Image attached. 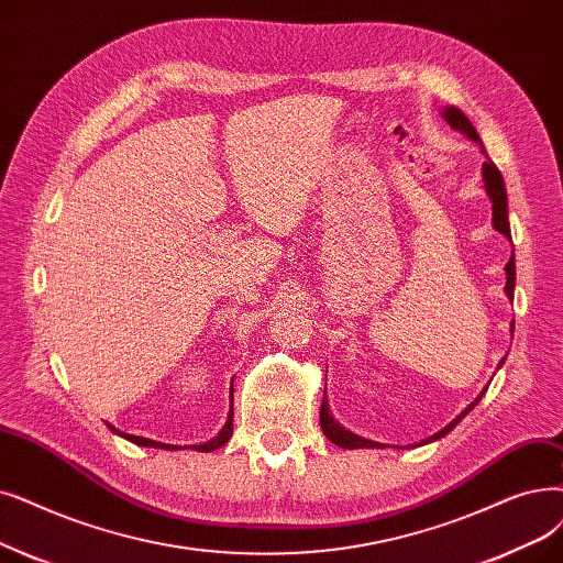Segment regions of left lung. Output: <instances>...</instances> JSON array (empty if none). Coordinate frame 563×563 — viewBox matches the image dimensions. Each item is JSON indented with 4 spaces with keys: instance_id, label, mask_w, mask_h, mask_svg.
Returning <instances> with one entry per match:
<instances>
[{
    "instance_id": "1",
    "label": "left lung",
    "mask_w": 563,
    "mask_h": 563,
    "mask_svg": "<svg viewBox=\"0 0 563 563\" xmlns=\"http://www.w3.org/2000/svg\"><path fill=\"white\" fill-rule=\"evenodd\" d=\"M442 117H444V121H446V124H449L453 131H460L462 135H467L470 140H474L476 144H481V154L485 156V163H483V167H481V169H483V186H485L487 198H490V202H493V228L510 241L508 198H506V186H504L501 173L497 169V165H495L490 158H487L483 140L478 137L474 124H472V121H470L467 117H464V112H462L460 108L446 106V108H442ZM512 253H516V251H512ZM504 272H506V287H504V291H506L508 301H512V291H516V255H510L508 264L504 266ZM512 329H516V322H510V333H512ZM504 361H506V356L499 361V368L504 365ZM485 390H487V388H483L481 394H478V398H476L470 407H464L462 413H457V417H455L446 428H442L439 432H434L432 437L423 439L421 446H423V444H430V442H437V439H442V437H446V434L481 402V398L485 396ZM320 426H322V432L331 439V442H333L335 446H340V449H384V446H386V444L373 442V439L358 437V434H354V432L347 430V428H342V426L333 419V413H331V409H329L327 390H324V400H322V409H320Z\"/></svg>"
}]
</instances>
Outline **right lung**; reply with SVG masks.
<instances>
[{
  "instance_id": "add662e5",
  "label": "right lung",
  "mask_w": 563,
  "mask_h": 563,
  "mask_svg": "<svg viewBox=\"0 0 563 563\" xmlns=\"http://www.w3.org/2000/svg\"><path fill=\"white\" fill-rule=\"evenodd\" d=\"M232 394H234V384H232V388H230V398H232ZM232 405H234V400H230V413H228V421H225V426L221 428V432H218L213 439H209V442H205V444H192V446H188V449H192V451H200V453H209V451H216V449L225 446V444L230 442L232 430H234V423H232V419H234V409H232ZM108 428H110L114 434L129 439V442H133V444H137V446H154V449H165V451H181V449H186V446L161 444V442H154V439H146V437H137V434L121 432V430H117V428H114V426H110V423H108Z\"/></svg>"
}]
</instances>
